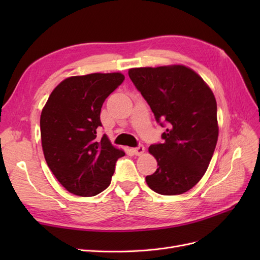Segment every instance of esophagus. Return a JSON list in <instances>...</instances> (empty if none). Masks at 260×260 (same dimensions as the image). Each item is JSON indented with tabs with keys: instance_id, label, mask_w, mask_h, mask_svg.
<instances>
[{
	"instance_id": "1",
	"label": "esophagus",
	"mask_w": 260,
	"mask_h": 260,
	"mask_svg": "<svg viewBox=\"0 0 260 260\" xmlns=\"http://www.w3.org/2000/svg\"><path fill=\"white\" fill-rule=\"evenodd\" d=\"M144 152H145V147H144L142 144H140L139 146H137V147L133 148V153H135V154H136V155H138V156L142 155Z\"/></svg>"
}]
</instances>
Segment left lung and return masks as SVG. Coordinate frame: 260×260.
I'll return each mask as SVG.
<instances>
[{"label":"left lung","instance_id":"8db88e82","mask_svg":"<svg viewBox=\"0 0 260 260\" xmlns=\"http://www.w3.org/2000/svg\"><path fill=\"white\" fill-rule=\"evenodd\" d=\"M129 77L161 127L162 143L149 146L157 160L147 185L161 195L187 192L205 174L218 140L214 93L182 65L129 69Z\"/></svg>","mask_w":260,"mask_h":260}]
</instances>
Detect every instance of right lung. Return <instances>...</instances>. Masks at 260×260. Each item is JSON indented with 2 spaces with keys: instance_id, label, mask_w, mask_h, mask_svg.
<instances>
[{
  "instance_id": "add662e5",
  "label": "right lung",
  "mask_w": 260,
  "mask_h": 260,
  "mask_svg": "<svg viewBox=\"0 0 260 260\" xmlns=\"http://www.w3.org/2000/svg\"><path fill=\"white\" fill-rule=\"evenodd\" d=\"M124 80L119 73L70 77L53 90L40 118L46 164L66 190L94 196L111 184L116 161L124 156L103 135L101 108Z\"/></svg>"
}]
</instances>
